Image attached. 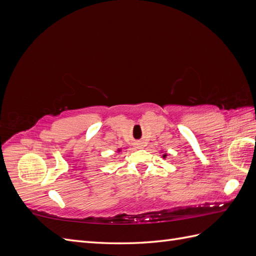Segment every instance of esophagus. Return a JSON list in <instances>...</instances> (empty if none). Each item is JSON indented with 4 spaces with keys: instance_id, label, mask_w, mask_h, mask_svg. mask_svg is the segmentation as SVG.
Here are the masks:
<instances>
[{
    "instance_id": "obj_1",
    "label": "esophagus",
    "mask_w": 256,
    "mask_h": 256,
    "mask_svg": "<svg viewBox=\"0 0 256 256\" xmlns=\"http://www.w3.org/2000/svg\"><path fill=\"white\" fill-rule=\"evenodd\" d=\"M138 146H140V147H142V146H143V145H138Z\"/></svg>"
}]
</instances>
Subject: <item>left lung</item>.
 Instances as JSON below:
<instances>
[{
    "label": "left lung",
    "instance_id": "obj_1",
    "mask_svg": "<svg viewBox=\"0 0 256 256\" xmlns=\"http://www.w3.org/2000/svg\"><path fill=\"white\" fill-rule=\"evenodd\" d=\"M166 154H164V158H166Z\"/></svg>",
    "mask_w": 256,
    "mask_h": 256
}]
</instances>
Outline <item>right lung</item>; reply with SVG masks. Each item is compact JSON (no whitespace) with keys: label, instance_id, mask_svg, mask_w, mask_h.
I'll return each mask as SVG.
<instances>
[{"label":"right lung","instance_id":"obj_1","mask_svg":"<svg viewBox=\"0 0 256 256\" xmlns=\"http://www.w3.org/2000/svg\"><path fill=\"white\" fill-rule=\"evenodd\" d=\"M118 152H120V150H118Z\"/></svg>","mask_w":256,"mask_h":256}]
</instances>
